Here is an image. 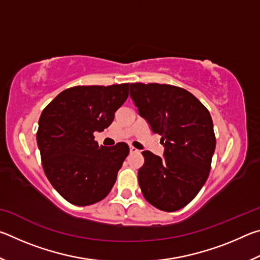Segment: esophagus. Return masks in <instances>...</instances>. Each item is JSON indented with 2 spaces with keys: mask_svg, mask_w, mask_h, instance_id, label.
<instances>
[{
  "mask_svg": "<svg viewBox=\"0 0 260 260\" xmlns=\"http://www.w3.org/2000/svg\"><path fill=\"white\" fill-rule=\"evenodd\" d=\"M139 150L136 148H134V147H129V152L131 153H134V152H138Z\"/></svg>",
  "mask_w": 260,
  "mask_h": 260,
  "instance_id": "34e87169",
  "label": "esophagus"
}]
</instances>
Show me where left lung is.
I'll use <instances>...</instances> for the list:
<instances>
[{
  "instance_id": "left-lung-1",
  "label": "left lung",
  "mask_w": 260,
  "mask_h": 260,
  "mask_svg": "<svg viewBox=\"0 0 260 260\" xmlns=\"http://www.w3.org/2000/svg\"><path fill=\"white\" fill-rule=\"evenodd\" d=\"M131 98L165 148L162 158L142 152L138 177L144 199L166 212L182 209L211 170L215 135L209 110L188 90L165 83H131Z\"/></svg>"
}]
</instances>
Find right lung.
<instances>
[{
    "label": "right lung",
    "instance_id": "obj_1",
    "mask_svg": "<svg viewBox=\"0 0 260 260\" xmlns=\"http://www.w3.org/2000/svg\"><path fill=\"white\" fill-rule=\"evenodd\" d=\"M129 83L76 86L47 105L37 133L42 166L51 186L71 204H95L108 196L128 156L125 142L99 146L95 132L111 125L128 98Z\"/></svg>",
    "mask_w": 260,
    "mask_h": 260
}]
</instances>
